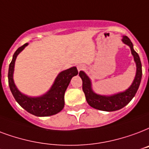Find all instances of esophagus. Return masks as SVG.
<instances>
[{
    "instance_id": "1",
    "label": "esophagus",
    "mask_w": 149,
    "mask_h": 149,
    "mask_svg": "<svg viewBox=\"0 0 149 149\" xmlns=\"http://www.w3.org/2000/svg\"><path fill=\"white\" fill-rule=\"evenodd\" d=\"M84 69V66L83 65H79L78 66H77V70H78V71H81V70H83Z\"/></svg>"
}]
</instances>
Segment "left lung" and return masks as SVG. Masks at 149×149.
I'll list each match as a JSON object with an SVG mask.
<instances>
[{
    "instance_id": "1",
    "label": "left lung",
    "mask_w": 149,
    "mask_h": 149,
    "mask_svg": "<svg viewBox=\"0 0 149 149\" xmlns=\"http://www.w3.org/2000/svg\"><path fill=\"white\" fill-rule=\"evenodd\" d=\"M123 42L124 44H127L128 46H130L131 53H132L136 65H137V72H136L134 80L130 88H128L126 91L117 94V95H112L110 97L96 95L91 90V81H90L88 77L82 71L79 72V77L82 79L83 81V91L84 92L87 103L91 107L95 108L96 109L107 111V112H112V111L120 109L127 105L128 103L132 100L133 97H134V95L138 91L141 79V76H142L141 62L138 54L133 48V44L132 42L130 41V40L125 36L123 38Z\"/></svg>"
}]
</instances>
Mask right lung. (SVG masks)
<instances>
[{
	"mask_svg": "<svg viewBox=\"0 0 149 149\" xmlns=\"http://www.w3.org/2000/svg\"><path fill=\"white\" fill-rule=\"evenodd\" d=\"M23 44L19 47L13 54V58L9 65L8 84L15 99L26 111L37 116H49L57 114L62 111L65 105V92L72 77L78 74L77 67H72L69 70L62 71L57 77L51 90L42 97H29L19 92L13 81L15 62L17 55L27 45Z\"/></svg>",
	"mask_w": 149,
	"mask_h": 149,
	"instance_id": "right-lung-1",
	"label": "right lung"
}]
</instances>
